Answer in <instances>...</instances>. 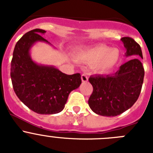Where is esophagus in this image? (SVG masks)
Instances as JSON below:
<instances>
[{
  "label": "esophagus",
  "mask_w": 153,
  "mask_h": 153,
  "mask_svg": "<svg viewBox=\"0 0 153 153\" xmlns=\"http://www.w3.org/2000/svg\"><path fill=\"white\" fill-rule=\"evenodd\" d=\"M81 79L83 82H87L88 81V76H87V74H83L81 75Z\"/></svg>",
  "instance_id": "1"
}]
</instances>
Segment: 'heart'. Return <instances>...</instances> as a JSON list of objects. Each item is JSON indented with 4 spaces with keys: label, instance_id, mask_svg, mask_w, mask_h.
<instances>
[{
    "label": "heart",
    "instance_id": "b5f03b06",
    "mask_svg": "<svg viewBox=\"0 0 153 153\" xmlns=\"http://www.w3.org/2000/svg\"><path fill=\"white\" fill-rule=\"evenodd\" d=\"M119 51L106 45H99L81 51L76 57L79 62L93 64V69L97 73H104L113 67L119 60Z\"/></svg>",
    "mask_w": 153,
    "mask_h": 153
}]
</instances>
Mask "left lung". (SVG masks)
I'll list each match as a JSON object with an SVG mask.
<instances>
[{"mask_svg": "<svg viewBox=\"0 0 153 153\" xmlns=\"http://www.w3.org/2000/svg\"><path fill=\"white\" fill-rule=\"evenodd\" d=\"M126 48V56L143 58L140 44L129 36L121 39ZM144 68L141 61L132 59L123 64L111 75L90 76L93 93L88 100L90 109L104 117H116L132 107L136 102L143 83Z\"/></svg>", "mask_w": 153, "mask_h": 153, "instance_id": "obj_1", "label": "left lung"}]
</instances>
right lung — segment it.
<instances>
[{
	"instance_id": "add662e5",
	"label": "right lung",
	"mask_w": 153,
	"mask_h": 153,
	"mask_svg": "<svg viewBox=\"0 0 153 153\" xmlns=\"http://www.w3.org/2000/svg\"><path fill=\"white\" fill-rule=\"evenodd\" d=\"M46 31L34 29L16 44L10 64V77L16 95L29 109L39 114L61 112L72 90L81 83L79 74L67 75L53 67L40 66L31 60L30 47L35 42L48 43L41 36Z\"/></svg>"
}]
</instances>
